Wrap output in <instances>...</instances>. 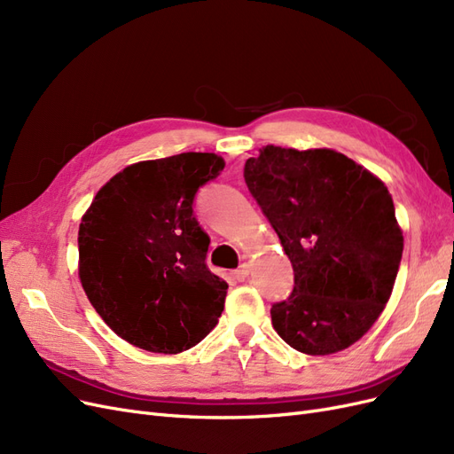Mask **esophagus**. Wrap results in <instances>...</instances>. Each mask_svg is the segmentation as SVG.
I'll list each match as a JSON object with an SVG mask.
<instances>
[{
  "instance_id": "esophagus-1",
  "label": "esophagus",
  "mask_w": 454,
  "mask_h": 454,
  "mask_svg": "<svg viewBox=\"0 0 454 454\" xmlns=\"http://www.w3.org/2000/svg\"><path fill=\"white\" fill-rule=\"evenodd\" d=\"M248 274H250V267L246 265V263H242L235 272H232V278L239 280V282H244L246 278H248Z\"/></svg>"
}]
</instances>
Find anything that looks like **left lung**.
I'll list each match as a JSON object with an SVG mask.
<instances>
[{
	"label": "left lung",
	"instance_id": "obj_1",
	"mask_svg": "<svg viewBox=\"0 0 454 454\" xmlns=\"http://www.w3.org/2000/svg\"><path fill=\"white\" fill-rule=\"evenodd\" d=\"M244 180L294 267L270 309L277 333L303 354L348 348L388 303L403 254L387 185L333 149L277 145L246 160Z\"/></svg>",
	"mask_w": 454,
	"mask_h": 454
}]
</instances>
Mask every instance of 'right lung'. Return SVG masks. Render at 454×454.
Wrapping results in <instances>:
<instances>
[{
	"instance_id": "right-lung-1",
	"label": "right lung",
	"mask_w": 454,
	"mask_h": 454,
	"mask_svg": "<svg viewBox=\"0 0 454 454\" xmlns=\"http://www.w3.org/2000/svg\"><path fill=\"white\" fill-rule=\"evenodd\" d=\"M223 167L214 153L130 164L81 219V284L102 320L130 345L184 352L222 316L229 286L206 265L210 237L193 202Z\"/></svg>"
}]
</instances>
